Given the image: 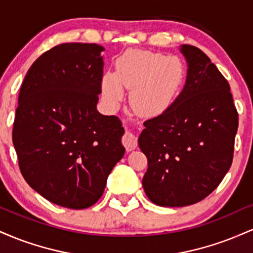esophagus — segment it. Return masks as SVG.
I'll use <instances>...</instances> for the list:
<instances>
[{
  "instance_id": "esophagus-1",
  "label": "esophagus",
  "mask_w": 253,
  "mask_h": 253,
  "mask_svg": "<svg viewBox=\"0 0 253 253\" xmlns=\"http://www.w3.org/2000/svg\"><path fill=\"white\" fill-rule=\"evenodd\" d=\"M123 144L125 145V147H126L127 151L134 150L136 147V144H138L136 143V136L134 133L129 132V130H126L123 136Z\"/></svg>"
}]
</instances>
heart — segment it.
I'll use <instances>...</instances> for the list:
<instances>
[{"label": "heart", "mask_w": 253, "mask_h": 253, "mask_svg": "<svg viewBox=\"0 0 253 253\" xmlns=\"http://www.w3.org/2000/svg\"><path fill=\"white\" fill-rule=\"evenodd\" d=\"M184 78V68L178 58L146 51H129L117 63L115 76H103L107 101L117 104L123 89H130V102L145 115L163 112L175 100Z\"/></svg>", "instance_id": "heart-1"}]
</instances>
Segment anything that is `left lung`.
Returning <instances> with one entry per match:
<instances>
[{
	"label": "left lung",
	"mask_w": 253,
	"mask_h": 253,
	"mask_svg": "<svg viewBox=\"0 0 253 253\" xmlns=\"http://www.w3.org/2000/svg\"><path fill=\"white\" fill-rule=\"evenodd\" d=\"M185 85L162 114L144 123L139 147L149 161L143 187L162 207L194 205L215 190L233 161L238 112L229 84L207 54L182 45Z\"/></svg>",
	"instance_id": "obj_1"
}]
</instances>
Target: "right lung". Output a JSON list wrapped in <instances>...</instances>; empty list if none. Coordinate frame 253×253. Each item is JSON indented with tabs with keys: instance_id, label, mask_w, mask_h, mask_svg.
Segmentation results:
<instances>
[{
	"instance_id": "1",
	"label": "right lung",
	"mask_w": 253,
	"mask_h": 253,
	"mask_svg": "<svg viewBox=\"0 0 253 253\" xmlns=\"http://www.w3.org/2000/svg\"><path fill=\"white\" fill-rule=\"evenodd\" d=\"M102 51L97 43L54 46L32 64L20 89L13 128L20 171L37 193L70 210L98 201L125 155L120 119L96 108Z\"/></svg>"
}]
</instances>
